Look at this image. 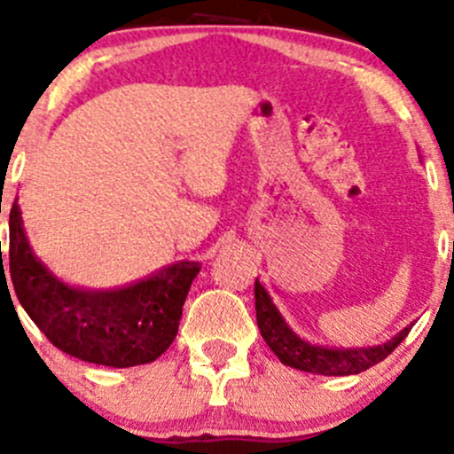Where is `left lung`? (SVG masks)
<instances>
[{
    "label": "left lung",
    "instance_id": "obj_1",
    "mask_svg": "<svg viewBox=\"0 0 454 454\" xmlns=\"http://www.w3.org/2000/svg\"><path fill=\"white\" fill-rule=\"evenodd\" d=\"M254 308L261 336L268 342L270 349L274 351V356L283 364H287V367L318 375H356L360 371H367L373 364L382 363L409 336L411 327H413V323H411L409 327H404L397 336L382 342V345L351 347V349H345V347H323L312 345V342L303 340V338L292 332L290 325L283 320L281 312H278L277 305L272 303L270 294L265 292V287L259 283V278L254 281Z\"/></svg>",
    "mask_w": 454,
    "mask_h": 454
}]
</instances>
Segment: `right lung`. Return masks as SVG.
Wrapping results in <instances>:
<instances>
[{
    "mask_svg": "<svg viewBox=\"0 0 454 454\" xmlns=\"http://www.w3.org/2000/svg\"><path fill=\"white\" fill-rule=\"evenodd\" d=\"M8 226L6 259L15 294L54 347L85 363L114 369L153 363L168 349L191 283L201 268L198 261H177L118 290H83L54 277L32 253L17 200ZM2 278L6 281L4 259Z\"/></svg>",
    "mask_w": 454,
    "mask_h": 454,
    "instance_id": "1",
    "label": "right lung"
}]
</instances>
